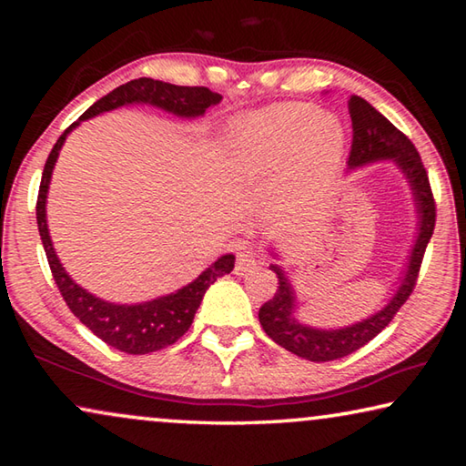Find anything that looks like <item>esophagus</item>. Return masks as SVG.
<instances>
[{
  "label": "esophagus",
  "mask_w": 466,
  "mask_h": 466,
  "mask_svg": "<svg viewBox=\"0 0 466 466\" xmlns=\"http://www.w3.org/2000/svg\"><path fill=\"white\" fill-rule=\"evenodd\" d=\"M258 267V257L252 250H240L236 257V275H248Z\"/></svg>",
  "instance_id": "obj_1"
}]
</instances>
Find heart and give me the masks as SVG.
Wrapping results in <instances>:
<instances>
[{"mask_svg":"<svg viewBox=\"0 0 466 466\" xmlns=\"http://www.w3.org/2000/svg\"><path fill=\"white\" fill-rule=\"evenodd\" d=\"M345 144L335 115L309 102H283L234 123L228 149L238 177H261L281 167L279 195L288 205L317 197L333 177Z\"/></svg>","mask_w":466,"mask_h":466,"instance_id":"b5f03b06","label":"heart"}]
</instances>
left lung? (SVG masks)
I'll return each mask as SVG.
<instances>
[{
    "mask_svg": "<svg viewBox=\"0 0 466 466\" xmlns=\"http://www.w3.org/2000/svg\"><path fill=\"white\" fill-rule=\"evenodd\" d=\"M351 116V152H350V167H361V164L384 160V157H394L400 168L405 170L409 183L413 187V195L417 199V209L421 214L420 236H417L415 248L411 252V261L403 283L386 309L376 312L374 317L351 325L347 329L337 330H319L299 325L294 319V291L288 283L278 265H271V271L278 275V291L275 296L258 309V320L267 335L275 343L286 347L288 351L298 358L310 361H330L350 356L358 351L360 347L372 341L382 329L389 327L394 314L400 310L409 296L413 294L417 278L423 263L425 248L436 228V199H433L428 170H425L421 156L403 131H399L394 125L382 116L378 110L360 96H350L347 100Z\"/></svg>",
    "mask_w": 466,
    "mask_h": 466,
    "instance_id": "left-lung-1",
    "label": "left lung"
}]
</instances>
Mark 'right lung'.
<instances>
[{
	"mask_svg": "<svg viewBox=\"0 0 466 466\" xmlns=\"http://www.w3.org/2000/svg\"><path fill=\"white\" fill-rule=\"evenodd\" d=\"M219 100H222V96L211 92L209 88H205V86H175L160 80H152V77H139V80L123 84L113 92H108L106 96L94 102V105L80 116V121L105 113V110L131 105V102H149V105L160 106L178 116H199L211 105H218ZM80 121L69 125V127L61 133L57 144L53 146L51 154L45 162L41 187H38L36 197V224L38 232H41V240L46 252V261H49L51 267L53 279L57 283L69 310L80 319L82 325L88 327L92 333L102 339L106 345L115 347V350H119L123 353H131V356H144V353L164 350V347L177 343L178 339L187 333L188 327H191L195 312L199 309L205 291H208L211 283L234 269V255H224L222 258H218L209 269H205L199 278L193 283H188L187 288L178 289L177 294L136 306L105 302V299L88 294V291L74 283L72 278H69L66 269L61 267L59 258L53 250L49 230H46L45 201L59 149L63 146V141H66L67 133Z\"/></svg>",
	"mask_w": 466,
	"mask_h": 466,
	"instance_id": "1",
	"label": "right lung"
}]
</instances>
